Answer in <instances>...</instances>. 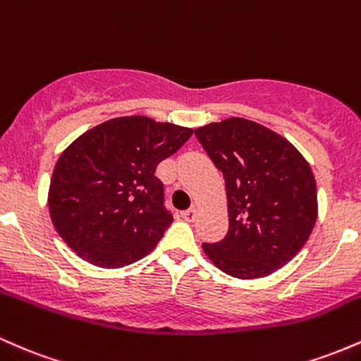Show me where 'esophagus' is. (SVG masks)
<instances>
[{"mask_svg": "<svg viewBox=\"0 0 361 361\" xmlns=\"http://www.w3.org/2000/svg\"><path fill=\"white\" fill-rule=\"evenodd\" d=\"M196 214H197V209L192 206V208L182 212V218H184V220H188V221H192L194 218H196Z\"/></svg>", "mask_w": 361, "mask_h": 361, "instance_id": "esophagus-1", "label": "esophagus"}]
</instances>
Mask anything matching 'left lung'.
I'll use <instances>...</instances> for the list:
<instances>
[{
	"label": "left lung",
	"instance_id": "obj_1",
	"mask_svg": "<svg viewBox=\"0 0 361 361\" xmlns=\"http://www.w3.org/2000/svg\"><path fill=\"white\" fill-rule=\"evenodd\" d=\"M224 172L228 232L202 244L209 261L233 278L268 276L309 240L317 220V188L309 161L288 140L244 117L194 131Z\"/></svg>",
	"mask_w": 361,
	"mask_h": 361
}]
</instances>
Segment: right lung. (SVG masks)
Returning <instances> with one entry per match:
<instances>
[{
    "mask_svg": "<svg viewBox=\"0 0 361 361\" xmlns=\"http://www.w3.org/2000/svg\"><path fill=\"white\" fill-rule=\"evenodd\" d=\"M192 133L126 116L76 137L58 159L47 197L61 238L99 268H123L147 256L173 221L157 165Z\"/></svg>",
    "mask_w": 361,
    "mask_h": 361,
    "instance_id": "obj_1",
    "label": "right lung"
}]
</instances>
